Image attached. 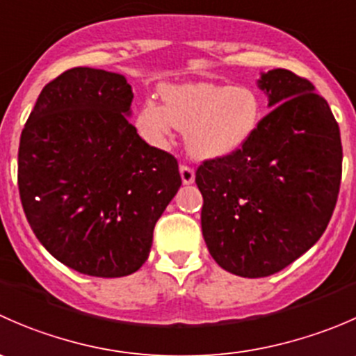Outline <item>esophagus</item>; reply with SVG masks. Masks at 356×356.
<instances>
[{"label": "esophagus", "mask_w": 356, "mask_h": 356, "mask_svg": "<svg viewBox=\"0 0 356 356\" xmlns=\"http://www.w3.org/2000/svg\"><path fill=\"white\" fill-rule=\"evenodd\" d=\"M179 172H181V179L184 184H193V182H195V170H193L191 167H188V165H181Z\"/></svg>", "instance_id": "1"}]
</instances>
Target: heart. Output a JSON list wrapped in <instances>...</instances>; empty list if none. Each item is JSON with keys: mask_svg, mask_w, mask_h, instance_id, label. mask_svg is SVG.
<instances>
[{"mask_svg": "<svg viewBox=\"0 0 356 356\" xmlns=\"http://www.w3.org/2000/svg\"><path fill=\"white\" fill-rule=\"evenodd\" d=\"M163 106L145 99L136 111V127L155 148H167L174 129L186 131V148L196 160L234 155L254 134L260 102L250 88L211 82L165 84Z\"/></svg>", "mask_w": 356, "mask_h": 356, "instance_id": "1", "label": "heart"}]
</instances>
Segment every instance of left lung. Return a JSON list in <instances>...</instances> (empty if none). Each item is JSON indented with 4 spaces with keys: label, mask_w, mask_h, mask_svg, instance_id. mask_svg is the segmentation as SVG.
Masks as SVG:
<instances>
[{
    "label": "left lung",
    "mask_w": 356,
    "mask_h": 356,
    "mask_svg": "<svg viewBox=\"0 0 356 356\" xmlns=\"http://www.w3.org/2000/svg\"><path fill=\"white\" fill-rule=\"evenodd\" d=\"M270 113L231 156L196 170L201 231L211 258L241 277H267L321 239L337 201L343 148L314 84L284 68L257 81Z\"/></svg>",
    "instance_id": "1"
}]
</instances>
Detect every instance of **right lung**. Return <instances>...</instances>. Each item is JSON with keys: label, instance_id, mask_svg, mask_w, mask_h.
Masks as SVG:
<instances>
[{"label": "right lung", "instance_id": "add662e5", "mask_svg": "<svg viewBox=\"0 0 356 356\" xmlns=\"http://www.w3.org/2000/svg\"><path fill=\"white\" fill-rule=\"evenodd\" d=\"M127 79L75 67L44 86L20 136L19 191L31 229L67 267L124 277L148 260L181 188L179 165L139 138Z\"/></svg>", "mask_w": 356, "mask_h": 356}]
</instances>
